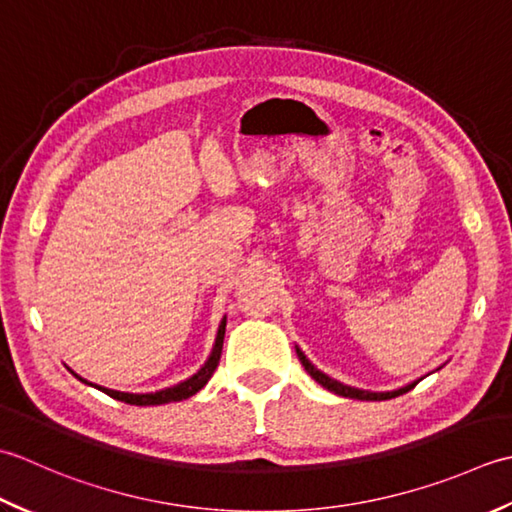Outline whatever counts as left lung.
<instances>
[{
  "mask_svg": "<svg viewBox=\"0 0 512 512\" xmlns=\"http://www.w3.org/2000/svg\"><path fill=\"white\" fill-rule=\"evenodd\" d=\"M296 353H298V358H300V362H302V367H305V371L311 375V378H314L320 387H325L327 391H331V393H336V395H342V398H351V400H369V402H380V400H391V398H398V395H402V393H406V391H411L417 382L420 380H415V382H411V384H406V387H400V389H393V391H369V389H358V387H349V384H344V382H338V380H333L331 375H327V373H322L320 369H316L314 364H311V360L305 356V353H302V349L300 347H296ZM442 369V367H440Z\"/></svg>",
  "mask_w": 512,
  "mask_h": 512,
  "instance_id": "left-lung-1",
  "label": "left lung"
}]
</instances>
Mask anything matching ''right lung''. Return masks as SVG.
Segmentation results:
<instances>
[{"instance_id":"add662e5","label":"right lung","mask_w":512,"mask_h":512,"mask_svg":"<svg viewBox=\"0 0 512 512\" xmlns=\"http://www.w3.org/2000/svg\"><path fill=\"white\" fill-rule=\"evenodd\" d=\"M225 325H227V316H223L221 325H218L214 347H212V351H210V356H207L203 367L198 369L194 375H190V378H187V380H183V382H179V384H172V387H165V389L152 391V393H128V391H114V389H108V387H101V384L88 382L86 378H81V375H77L72 369H70V373L75 375L77 380H81L83 384H88V387H95V389L103 391L106 395H110V398L119 400V402H125V404L156 406V404H168V402H181V400L192 398V395L201 391V389L205 387V384H207V380L212 378V373H214L216 367H218V360H221L223 340H225Z\"/></svg>"}]
</instances>
